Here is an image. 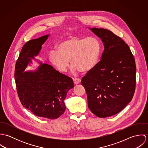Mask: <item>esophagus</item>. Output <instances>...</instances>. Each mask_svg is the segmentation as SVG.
<instances>
[{
  "label": "esophagus",
  "instance_id": "obj_1",
  "mask_svg": "<svg viewBox=\"0 0 148 148\" xmlns=\"http://www.w3.org/2000/svg\"><path fill=\"white\" fill-rule=\"evenodd\" d=\"M81 82V79L79 78H75L73 79V83L75 84H78Z\"/></svg>",
  "mask_w": 148,
  "mask_h": 148
}]
</instances>
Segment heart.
Wrapping results in <instances>:
<instances>
[{"mask_svg": "<svg viewBox=\"0 0 148 148\" xmlns=\"http://www.w3.org/2000/svg\"><path fill=\"white\" fill-rule=\"evenodd\" d=\"M101 51L100 41L95 37H70L59 42L57 50L49 52V58L60 72H65L69 66L85 72L92 70L98 63Z\"/></svg>", "mask_w": 148, "mask_h": 148, "instance_id": "1", "label": "heart"}]
</instances>
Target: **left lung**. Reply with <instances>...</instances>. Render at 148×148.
I'll list each match as a JSON object with an SVG mask.
<instances>
[{
    "label": "left lung",
    "instance_id": "1",
    "mask_svg": "<svg viewBox=\"0 0 148 148\" xmlns=\"http://www.w3.org/2000/svg\"><path fill=\"white\" fill-rule=\"evenodd\" d=\"M89 29L101 39L104 50L101 60L81 83L90 111L104 118L119 113L131 101L136 88V66L129 46L121 38L104 28Z\"/></svg>",
    "mask_w": 148,
    "mask_h": 148
}]
</instances>
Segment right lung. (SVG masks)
Segmentation results:
<instances>
[{
	"label": "right lung",
	"mask_w": 148,
	"mask_h": 148,
	"mask_svg": "<svg viewBox=\"0 0 148 148\" xmlns=\"http://www.w3.org/2000/svg\"><path fill=\"white\" fill-rule=\"evenodd\" d=\"M48 36L44 35L24 44L15 65V79L24 107L37 116L56 119L65 110L64 100L68 92L74 87L72 79L42 62L35 71L24 72Z\"/></svg>",
	"instance_id": "1"
}]
</instances>
